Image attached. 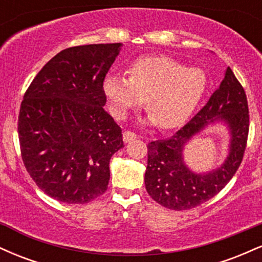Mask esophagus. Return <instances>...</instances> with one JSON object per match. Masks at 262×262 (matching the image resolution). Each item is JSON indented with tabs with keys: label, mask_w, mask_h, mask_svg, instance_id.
<instances>
[{
	"label": "esophagus",
	"mask_w": 262,
	"mask_h": 262,
	"mask_svg": "<svg viewBox=\"0 0 262 262\" xmlns=\"http://www.w3.org/2000/svg\"><path fill=\"white\" fill-rule=\"evenodd\" d=\"M135 139H138V135L133 133V132L127 130L123 133V141H124V143H130V141H133Z\"/></svg>",
	"instance_id": "34e87169"
}]
</instances>
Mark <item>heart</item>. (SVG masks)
<instances>
[{"label": "heart", "instance_id": "b5f03b06", "mask_svg": "<svg viewBox=\"0 0 262 262\" xmlns=\"http://www.w3.org/2000/svg\"><path fill=\"white\" fill-rule=\"evenodd\" d=\"M127 73L128 79L111 74L103 80V92L113 114L124 119L146 100L149 122L164 130L181 127L208 87L202 69L186 68L165 55L137 59Z\"/></svg>", "mask_w": 262, "mask_h": 262}]
</instances>
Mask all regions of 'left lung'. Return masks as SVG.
I'll return each mask as SVG.
<instances>
[{
	"label": "left lung",
	"mask_w": 262,
	"mask_h": 262,
	"mask_svg": "<svg viewBox=\"0 0 262 262\" xmlns=\"http://www.w3.org/2000/svg\"><path fill=\"white\" fill-rule=\"evenodd\" d=\"M223 121L231 135L230 152L223 164L209 173L197 174L183 160L188 141L209 124ZM249 134L248 100L243 86L231 71L206 106L169 139L148 144L145 188L152 200L169 209L185 210L200 206L225 187L242 164Z\"/></svg>",
	"instance_id": "obj_1"
}]
</instances>
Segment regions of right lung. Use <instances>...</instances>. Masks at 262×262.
<instances>
[{"label": "right lung", "mask_w": 262, "mask_h": 262, "mask_svg": "<svg viewBox=\"0 0 262 262\" xmlns=\"http://www.w3.org/2000/svg\"><path fill=\"white\" fill-rule=\"evenodd\" d=\"M121 43L68 48L50 59L25 93L18 117L20 154L45 194L83 204L103 194L110 160L124 146L104 111L103 80Z\"/></svg>", "instance_id": "right-lung-1"}]
</instances>
